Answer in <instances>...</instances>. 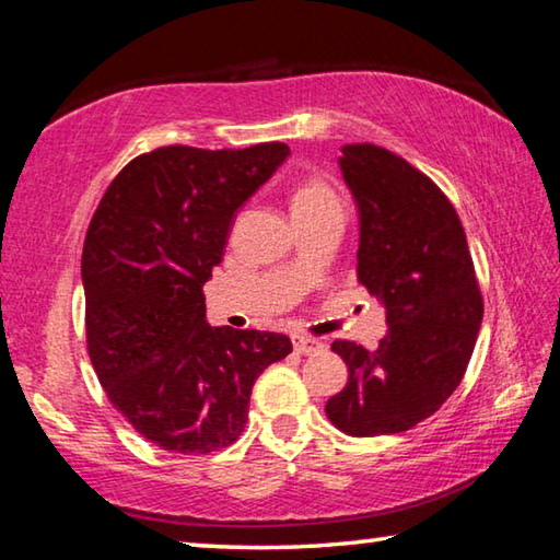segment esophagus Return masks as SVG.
Listing matches in <instances>:
<instances>
[{
  "label": "esophagus",
  "mask_w": 560,
  "mask_h": 560,
  "mask_svg": "<svg viewBox=\"0 0 560 560\" xmlns=\"http://www.w3.org/2000/svg\"><path fill=\"white\" fill-rule=\"evenodd\" d=\"M293 350L301 355H311V353H318V350H324V343L316 338H306V336H293Z\"/></svg>",
  "instance_id": "esophagus-1"
}]
</instances>
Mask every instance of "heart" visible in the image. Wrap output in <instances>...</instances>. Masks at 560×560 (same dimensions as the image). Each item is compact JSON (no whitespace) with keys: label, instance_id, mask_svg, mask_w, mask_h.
Instances as JSON below:
<instances>
[{"label":"heart","instance_id":"1","mask_svg":"<svg viewBox=\"0 0 560 560\" xmlns=\"http://www.w3.org/2000/svg\"><path fill=\"white\" fill-rule=\"evenodd\" d=\"M328 207H340L338 197L334 195L326 183L320 179H303V183L293 189L291 197V212H318V210H328Z\"/></svg>","mask_w":560,"mask_h":560}]
</instances>
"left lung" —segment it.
I'll use <instances>...</instances> for the list:
<instances>
[{
	"label": "left lung",
	"mask_w": 560,
	"mask_h": 560,
	"mask_svg": "<svg viewBox=\"0 0 560 560\" xmlns=\"http://www.w3.org/2000/svg\"><path fill=\"white\" fill-rule=\"evenodd\" d=\"M340 153L358 207V281L385 306L387 334L375 350L330 346L348 365V383L326 415L353 438H377L428 420L457 390L485 303L442 189L390 150L355 143Z\"/></svg>",
	"instance_id": "obj_1"
}]
</instances>
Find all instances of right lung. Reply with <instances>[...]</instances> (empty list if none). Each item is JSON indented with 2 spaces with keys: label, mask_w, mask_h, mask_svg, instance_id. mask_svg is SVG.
Returning a JSON list of instances; mask_svg holds the SVG:
<instances>
[{
  "label": "right lung",
  "mask_w": 560,
  "mask_h": 560,
  "mask_svg": "<svg viewBox=\"0 0 560 560\" xmlns=\"http://www.w3.org/2000/svg\"><path fill=\"white\" fill-rule=\"evenodd\" d=\"M289 145H167L120 170L86 232L89 355L108 400L148 442L207 454L240 438L254 381L291 353L269 330L212 328L202 287L236 210Z\"/></svg>",
  "instance_id": "add662e5"
}]
</instances>
